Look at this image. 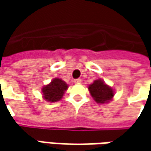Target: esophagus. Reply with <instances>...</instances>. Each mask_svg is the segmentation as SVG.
Here are the masks:
<instances>
[{
    "instance_id": "obj_1",
    "label": "esophagus",
    "mask_w": 151,
    "mask_h": 151,
    "mask_svg": "<svg viewBox=\"0 0 151 151\" xmlns=\"http://www.w3.org/2000/svg\"><path fill=\"white\" fill-rule=\"evenodd\" d=\"M74 82H75L76 84H80V83L81 82V79H75V80H74Z\"/></svg>"
}]
</instances>
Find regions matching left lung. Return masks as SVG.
Here are the masks:
<instances>
[{
    "instance_id": "obj_1",
    "label": "left lung",
    "mask_w": 151,
    "mask_h": 151,
    "mask_svg": "<svg viewBox=\"0 0 151 151\" xmlns=\"http://www.w3.org/2000/svg\"><path fill=\"white\" fill-rule=\"evenodd\" d=\"M88 89L91 96L97 103H104L110 101L114 95L113 89L105 84L101 80H96L89 86Z\"/></svg>"
}]
</instances>
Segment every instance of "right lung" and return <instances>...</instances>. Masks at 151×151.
<instances>
[{
    "label": "right lung",
    "instance_id": "1",
    "mask_svg": "<svg viewBox=\"0 0 151 151\" xmlns=\"http://www.w3.org/2000/svg\"><path fill=\"white\" fill-rule=\"evenodd\" d=\"M67 88L68 86L65 81H63L60 79L55 78L51 81V83L44 86L42 91L46 101L55 102L60 100Z\"/></svg>",
    "mask_w": 151,
    "mask_h": 151
}]
</instances>
